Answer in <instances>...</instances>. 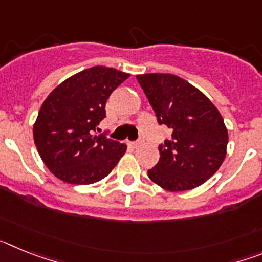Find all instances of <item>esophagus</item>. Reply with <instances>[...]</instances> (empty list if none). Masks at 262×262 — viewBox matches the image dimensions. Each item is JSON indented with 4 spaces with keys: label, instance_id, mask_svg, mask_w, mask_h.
<instances>
[{
    "label": "esophagus",
    "instance_id": "obj_1",
    "mask_svg": "<svg viewBox=\"0 0 262 262\" xmlns=\"http://www.w3.org/2000/svg\"><path fill=\"white\" fill-rule=\"evenodd\" d=\"M140 144H142V143H140V142H135V143H129V145H131V147H133V148H138V147H139V145H140Z\"/></svg>",
    "mask_w": 262,
    "mask_h": 262
}]
</instances>
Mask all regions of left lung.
Here are the masks:
<instances>
[{
  "instance_id": "8db88e82",
  "label": "left lung",
  "mask_w": 262,
  "mask_h": 262,
  "mask_svg": "<svg viewBox=\"0 0 262 262\" xmlns=\"http://www.w3.org/2000/svg\"><path fill=\"white\" fill-rule=\"evenodd\" d=\"M136 78L157 122L172 128V138L159 147V163L148 177L169 191L201 186L226 157L228 131L223 117L201 90L178 76L145 73Z\"/></svg>"
}]
</instances>
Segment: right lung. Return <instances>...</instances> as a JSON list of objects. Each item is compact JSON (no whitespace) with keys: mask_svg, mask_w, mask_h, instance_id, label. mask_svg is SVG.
Returning a JSON list of instances; mask_svg holds the SVG:
<instances>
[{"mask_svg":"<svg viewBox=\"0 0 262 262\" xmlns=\"http://www.w3.org/2000/svg\"><path fill=\"white\" fill-rule=\"evenodd\" d=\"M128 73L97 66L71 76L48 94L34 123V142L55 177L89 185L105 178L127 149L126 144L92 135L105 118V105Z\"/></svg>","mask_w":262,"mask_h":262,"instance_id":"right-lung-1","label":"right lung"}]
</instances>
